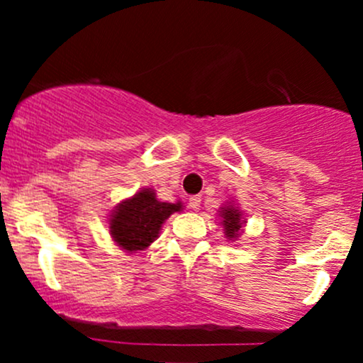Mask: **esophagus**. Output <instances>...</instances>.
<instances>
[{
    "label": "esophagus",
    "mask_w": 363,
    "mask_h": 363,
    "mask_svg": "<svg viewBox=\"0 0 363 363\" xmlns=\"http://www.w3.org/2000/svg\"><path fill=\"white\" fill-rule=\"evenodd\" d=\"M189 206L193 208V210H199V206H201V196H199V194L191 196V198H189Z\"/></svg>",
    "instance_id": "esophagus-1"
}]
</instances>
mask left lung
<instances>
[{"label": "left lung", "instance_id": "obj_1", "mask_svg": "<svg viewBox=\"0 0 363 363\" xmlns=\"http://www.w3.org/2000/svg\"><path fill=\"white\" fill-rule=\"evenodd\" d=\"M220 216H222V225L225 230V237L230 240L237 239L240 235V230H242V225L245 220L242 218V211L237 206L225 205L220 211Z\"/></svg>", "mask_w": 363, "mask_h": 363}]
</instances>
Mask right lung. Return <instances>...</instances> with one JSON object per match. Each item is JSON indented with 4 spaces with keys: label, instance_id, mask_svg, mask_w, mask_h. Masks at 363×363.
Wrapping results in <instances>:
<instances>
[{
    "label": "right lung",
    "instance_id": "add662e5",
    "mask_svg": "<svg viewBox=\"0 0 363 363\" xmlns=\"http://www.w3.org/2000/svg\"><path fill=\"white\" fill-rule=\"evenodd\" d=\"M181 201H158L155 193L145 187L116 206L109 220V232L114 242L124 251H143L157 239L162 223L174 211H181Z\"/></svg>",
    "mask_w": 363,
    "mask_h": 363
}]
</instances>
